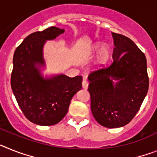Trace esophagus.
I'll use <instances>...</instances> for the list:
<instances>
[{
	"instance_id": "esophagus-1",
	"label": "esophagus",
	"mask_w": 157,
	"mask_h": 157,
	"mask_svg": "<svg viewBox=\"0 0 157 157\" xmlns=\"http://www.w3.org/2000/svg\"><path fill=\"white\" fill-rule=\"evenodd\" d=\"M82 87L84 89H88V87H89V82H88L86 80H84V81H82Z\"/></svg>"
}]
</instances>
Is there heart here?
<instances>
[{"label": "heart", "instance_id": "obj_1", "mask_svg": "<svg viewBox=\"0 0 157 157\" xmlns=\"http://www.w3.org/2000/svg\"><path fill=\"white\" fill-rule=\"evenodd\" d=\"M97 60H96V66L101 67L106 63L109 57L110 51L108 46H104L101 43H95L91 46L89 50V55L93 56L95 53H97Z\"/></svg>", "mask_w": 157, "mask_h": 157}]
</instances>
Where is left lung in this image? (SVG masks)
<instances>
[{
  "label": "left lung",
  "instance_id": "left-lung-1",
  "mask_svg": "<svg viewBox=\"0 0 157 157\" xmlns=\"http://www.w3.org/2000/svg\"><path fill=\"white\" fill-rule=\"evenodd\" d=\"M112 36L113 61L88 77L92 113L101 125L109 128L123 127L132 120L149 83L144 54L129 38L115 33Z\"/></svg>",
  "mask_w": 157,
  "mask_h": 157
}]
</instances>
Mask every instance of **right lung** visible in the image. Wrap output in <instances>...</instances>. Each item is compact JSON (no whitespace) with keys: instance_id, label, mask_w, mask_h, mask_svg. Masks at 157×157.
I'll use <instances>...</instances> for the list:
<instances>
[{"instance_id":"obj_1","label":"right lung","mask_w":157,"mask_h":157,"mask_svg":"<svg viewBox=\"0 0 157 157\" xmlns=\"http://www.w3.org/2000/svg\"><path fill=\"white\" fill-rule=\"evenodd\" d=\"M64 33L56 26L30 34L15 50L11 88L20 109L32 123L50 126L66 115L72 97L82 88V77L44 75V46Z\"/></svg>"}]
</instances>
